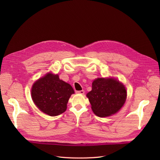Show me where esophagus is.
Listing matches in <instances>:
<instances>
[{
    "label": "esophagus",
    "instance_id": "34e87169",
    "mask_svg": "<svg viewBox=\"0 0 160 160\" xmlns=\"http://www.w3.org/2000/svg\"><path fill=\"white\" fill-rule=\"evenodd\" d=\"M77 93H80V94H84L85 91H83V90H81V91H77Z\"/></svg>",
    "mask_w": 160,
    "mask_h": 160
}]
</instances>
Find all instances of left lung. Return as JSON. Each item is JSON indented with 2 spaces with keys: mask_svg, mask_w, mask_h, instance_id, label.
Listing matches in <instances>:
<instances>
[{
  "mask_svg": "<svg viewBox=\"0 0 160 160\" xmlns=\"http://www.w3.org/2000/svg\"><path fill=\"white\" fill-rule=\"evenodd\" d=\"M124 85L113 78H97L92 83V90L87 94L92 110L100 117L113 115L122 108L127 98Z\"/></svg>",
  "mask_w": 160,
  "mask_h": 160,
  "instance_id": "8db88e82",
  "label": "left lung"
}]
</instances>
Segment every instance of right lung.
<instances>
[{"label": "right lung", "instance_id": "right-lung-1", "mask_svg": "<svg viewBox=\"0 0 160 160\" xmlns=\"http://www.w3.org/2000/svg\"><path fill=\"white\" fill-rule=\"evenodd\" d=\"M31 92L33 102L41 111L50 116L63 113L69 98L74 93L70 84L60 80L58 74L50 73L33 83Z\"/></svg>", "mask_w": 160, "mask_h": 160}]
</instances>
